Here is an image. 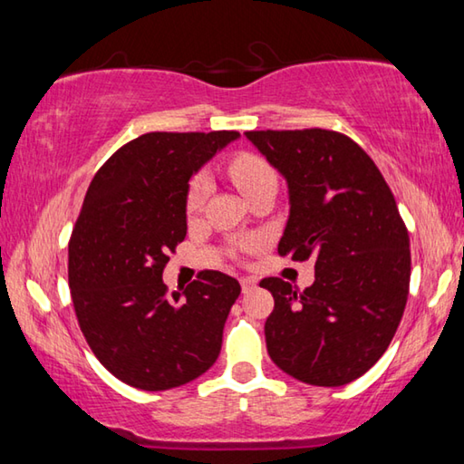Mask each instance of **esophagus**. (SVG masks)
<instances>
[{
  "mask_svg": "<svg viewBox=\"0 0 464 464\" xmlns=\"http://www.w3.org/2000/svg\"><path fill=\"white\" fill-rule=\"evenodd\" d=\"M239 282H241V290H243V293H249V290H254L256 285H257V282H256L254 278H241Z\"/></svg>",
  "mask_w": 464,
  "mask_h": 464,
  "instance_id": "obj_1",
  "label": "esophagus"
}]
</instances>
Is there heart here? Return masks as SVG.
<instances>
[{
    "mask_svg": "<svg viewBox=\"0 0 464 464\" xmlns=\"http://www.w3.org/2000/svg\"><path fill=\"white\" fill-rule=\"evenodd\" d=\"M227 176L231 178V182L239 188V190L247 196H254L260 188L268 184H276V176H274V169L264 157L249 153V151H239L235 153L229 161H227ZM208 196V182L207 178L196 176L190 179L186 190V213L194 215L202 208L204 200Z\"/></svg>",
    "mask_w": 464,
    "mask_h": 464,
    "instance_id": "1",
    "label": "heart"
}]
</instances>
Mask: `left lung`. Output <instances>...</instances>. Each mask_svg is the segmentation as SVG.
I'll return each instance as SVG.
<instances>
[{"label":"left lung","instance_id":"1","mask_svg":"<svg viewBox=\"0 0 464 464\" xmlns=\"http://www.w3.org/2000/svg\"><path fill=\"white\" fill-rule=\"evenodd\" d=\"M288 182L280 256L315 262L304 290L264 278L274 296L266 345L274 364L315 387H340L376 364L410 295V233L379 168L350 137L327 129L249 130Z\"/></svg>","mask_w":464,"mask_h":464}]
</instances>
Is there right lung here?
<instances>
[{
    "mask_svg": "<svg viewBox=\"0 0 464 464\" xmlns=\"http://www.w3.org/2000/svg\"><path fill=\"white\" fill-rule=\"evenodd\" d=\"M237 130L147 132L108 157L69 239V288L85 342L116 379L179 387L215 364L239 282L198 272L168 293L163 268L186 237L188 179Z\"/></svg>",
    "mask_w": 464,
    "mask_h": 464,
    "instance_id": "1",
    "label": "right lung"
}]
</instances>
